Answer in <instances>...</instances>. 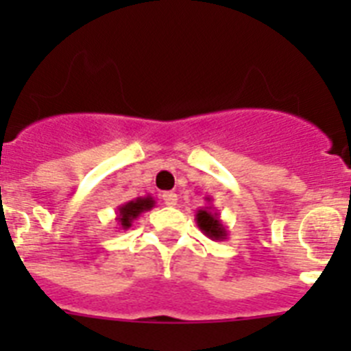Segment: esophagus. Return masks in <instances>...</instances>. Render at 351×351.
<instances>
[{"label":"esophagus","instance_id":"esophagus-1","mask_svg":"<svg viewBox=\"0 0 351 351\" xmlns=\"http://www.w3.org/2000/svg\"><path fill=\"white\" fill-rule=\"evenodd\" d=\"M163 204L169 207H173L178 204V195L173 193V191H165V193H163Z\"/></svg>","mask_w":351,"mask_h":351}]
</instances>
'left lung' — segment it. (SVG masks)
I'll use <instances>...</instances> for the list:
<instances>
[{
	"mask_svg": "<svg viewBox=\"0 0 351 351\" xmlns=\"http://www.w3.org/2000/svg\"><path fill=\"white\" fill-rule=\"evenodd\" d=\"M207 206L198 209L195 214V221L197 226L202 230V234L206 237H209L210 241H225L228 237V232H226V225L219 218V213L210 206V197H206Z\"/></svg>",
	"mask_w": 351,
	"mask_h": 351,
	"instance_id": "1",
	"label": "left lung"
}]
</instances>
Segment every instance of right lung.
<instances>
[{"label":"right lung","mask_w":351,"mask_h":351,"mask_svg":"<svg viewBox=\"0 0 351 351\" xmlns=\"http://www.w3.org/2000/svg\"><path fill=\"white\" fill-rule=\"evenodd\" d=\"M154 198L151 195L147 197H137L130 200V202L123 204V206L117 207V225H119V230H128L132 223L141 216L145 210H151L154 207Z\"/></svg>","instance_id":"obj_1"}]
</instances>
